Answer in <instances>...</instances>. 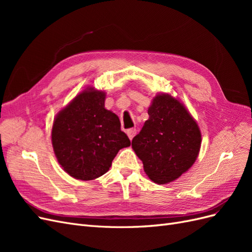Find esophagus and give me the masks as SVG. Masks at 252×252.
Listing matches in <instances>:
<instances>
[{
	"mask_svg": "<svg viewBox=\"0 0 252 252\" xmlns=\"http://www.w3.org/2000/svg\"><path fill=\"white\" fill-rule=\"evenodd\" d=\"M135 133H136V129L135 128H130V129H128V130H127V135H128V138L130 139V140L133 139V136L135 135Z\"/></svg>",
	"mask_w": 252,
	"mask_h": 252,
	"instance_id": "34e87169",
	"label": "esophagus"
}]
</instances>
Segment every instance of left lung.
Masks as SVG:
<instances>
[{
  "label": "left lung",
  "instance_id": "obj_1",
  "mask_svg": "<svg viewBox=\"0 0 252 252\" xmlns=\"http://www.w3.org/2000/svg\"><path fill=\"white\" fill-rule=\"evenodd\" d=\"M148 114L149 119L131 146L148 178L157 184H167L195 162L201 148V131L185 106L170 94H157Z\"/></svg>",
  "mask_w": 252,
  "mask_h": 252
}]
</instances>
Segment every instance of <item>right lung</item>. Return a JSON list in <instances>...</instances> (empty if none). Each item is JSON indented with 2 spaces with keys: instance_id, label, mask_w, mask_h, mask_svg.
I'll return each instance as SVG.
<instances>
[{
  "instance_id": "add662e5",
  "label": "right lung",
  "mask_w": 252,
  "mask_h": 252,
  "mask_svg": "<svg viewBox=\"0 0 252 252\" xmlns=\"http://www.w3.org/2000/svg\"><path fill=\"white\" fill-rule=\"evenodd\" d=\"M106 94L87 88L61 110L51 141L58 162L72 178L90 181L110 168L120 149L130 146L116 113L105 109Z\"/></svg>"
}]
</instances>
